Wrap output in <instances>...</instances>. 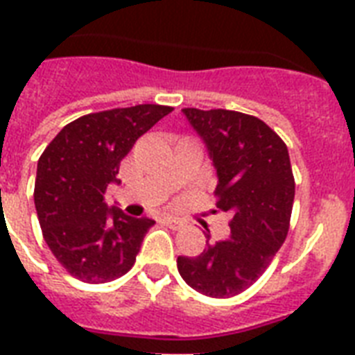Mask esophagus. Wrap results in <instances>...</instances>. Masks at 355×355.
<instances>
[{
    "instance_id": "obj_1",
    "label": "esophagus",
    "mask_w": 355,
    "mask_h": 355,
    "mask_svg": "<svg viewBox=\"0 0 355 355\" xmlns=\"http://www.w3.org/2000/svg\"><path fill=\"white\" fill-rule=\"evenodd\" d=\"M164 223H166L167 227L173 228V230H178V228H182L186 223L182 221V219H178V217H173V216H167L164 217Z\"/></svg>"
}]
</instances>
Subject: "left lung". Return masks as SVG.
Segmentation results:
<instances>
[{
    "label": "left lung",
    "instance_id": "obj_1",
    "mask_svg": "<svg viewBox=\"0 0 355 355\" xmlns=\"http://www.w3.org/2000/svg\"><path fill=\"white\" fill-rule=\"evenodd\" d=\"M217 171V208L230 214V236L199 256H178L180 276L211 298L252 286L286 241L295 200L287 145L261 119L234 110L182 108ZM210 237V234H208Z\"/></svg>",
    "mask_w": 355,
    "mask_h": 355
}]
</instances>
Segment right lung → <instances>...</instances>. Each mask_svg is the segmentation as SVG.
Listing matches in <instances>:
<instances>
[{
  "label": "right lung",
  "instance_id": "add662e5",
  "mask_svg": "<svg viewBox=\"0 0 355 355\" xmlns=\"http://www.w3.org/2000/svg\"><path fill=\"white\" fill-rule=\"evenodd\" d=\"M171 110L136 105L86 114L42 153L35 182L38 221L53 256L77 280L112 282L136 261L155 221L108 208L105 193L108 184L119 182V164L136 139Z\"/></svg>",
  "mask_w": 355,
  "mask_h": 355
}]
</instances>
